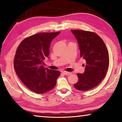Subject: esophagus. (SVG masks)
I'll return each mask as SVG.
<instances>
[{
  "instance_id": "34e87169",
  "label": "esophagus",
  "mask_w": 122,
  "mask_h": 122,
  "mask_svg": "<svg viewBox=\"0 0 122 122\" xmlns=\"http://www.w3.org/2000/svg\"><path fill=\"white\" fill-rule=\"evenodd\" d=\"M63 74H65V75H67V76H69V75H70L71 74V72H66V71H63Z\"/></svg>"
}]
</instances>
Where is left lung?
I'll return each mask as SVG.
<instances>
[{
    "label": "left lung",
    "mask_w": 122,
    "mask_h": 122,
    "mask_svg": "<svg viewBox=\"0 0 122 122\" xmlns=\"http://www.w3.org/2000/svg\"><path fill=\"white\" fill-rule=\"evenodd\" d=\"M78 43L80 57L86 61L85 71L77 73L79 80L74 86L86 91L97 86L105 76L109 65L108 52L104 41L97 33L71 30Z\"/></svg>",
    "instance_id": "obj_1"
}]
</instances>
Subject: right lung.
<instances>
[{
	"label": "right lung",
	"instance_id": "obj_1",
	"mask_svg": "<svg viewBox=\"0 0 122 122\" xmlns=\"http://www.w3.org/2000/svg\"><path fill=\"white\" fill-rule=\"evenodd\" d=\"M58 32L40 33L20 43L14 59V69L19 78L31 91L46 93L56 86L60 72L45 69L43 61L50 53V46Z\"/></svg>",
	"mask_w": 122,
	"mask_h": 122
}]
</instances>
